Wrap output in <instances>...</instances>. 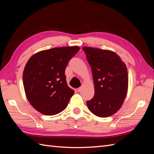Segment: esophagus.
<instances>
[{
  "label": "esophagus",
  "instance_id": "34e87169",
  "mask_svg": "<svg viewBox=\"0 0 154 154\" xmlns=\"http://www.w3.org/2000/svg\"><path fill=\"white\" fill-rule=\"evenodd\" d=\"M81 90H82V88L81 87H80V88H78V89H77V91L78 92H80V91H81Z\"/></svg>",
  "mask_w": 154,
  "mask_h": 154
}]
</instances>
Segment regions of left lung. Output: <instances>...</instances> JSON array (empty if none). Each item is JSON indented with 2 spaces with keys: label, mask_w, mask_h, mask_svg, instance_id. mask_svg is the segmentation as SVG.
Instances as JSON below:
<instances>
[{
  "label": "left lung",
  "mask_w": 154,
  "mask_h": 154,
  "mask_svg": "<svg viewBox=\"0 0 154 154\" xmlns=\"http://www.w3.org/2000/svg\"><path fill=\"white\" fill-rule=\"evenodd\" d=\"M83 50L91 67L95 90L87 106L96 116L109 117L120 109L127 96V66L114 51L91 47H83Z\"/></svg>",
  "instance_id": "1"
}]
</instances>
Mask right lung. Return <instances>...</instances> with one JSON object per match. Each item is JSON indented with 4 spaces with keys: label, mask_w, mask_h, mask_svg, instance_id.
<instances>
[{
    "label": "right lung",
    "mask_w": 154,
    "mask_h": 154,
    "mask_svg": "<svg viewBox=\"0 0 154 154\" xmlns=\"http://www.w3.org/2000/svg\"><path fill=\"white\" fill-rule=\"evenodd\" d=\"M80 50L78 46L39 51L27 61L23 84L27 100L39 112L52 116L66 108L74 91L68 85L65 70Z\"/></svg>",
    "instance_id": "right-lung-1"
}]
</instances>
